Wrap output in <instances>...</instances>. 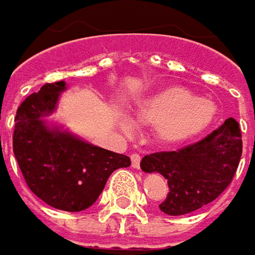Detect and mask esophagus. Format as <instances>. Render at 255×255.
<instances>
[{
	"mask_svg": "<svg viewBox=\"0 0 255 255\" xmlns=\"http://www.w3.org/2000/svg\"><path fill=\"white\" fill-rule=\"evenodd\" d=\"M139 162H141V156H139V155L138 154L131 155V165H132V168L138 169V168H139Z\"/></svg>",
	"mask_w": 255,
	"mask_h": 255,
	"instance_id": "1",
	"label": "esophagus"
}]
</instances>
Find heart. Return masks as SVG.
<instances>
[{
    "label": "heart",
    "mask_w": 255,
    "mask_h": 255,
    "mask_svg": "<svg viewBox=\"0 0 255 255\" xmlns=\"http://www.w3.org/2000/svg\"><path fill=\"white\" fill-rule=\"evenodd\" d=\"M217 110L210 100L200 99L180 86H169L144 96L134 107L138 123L154 126L165 142H178L196 135L215 120ZM129 127V121H126Z\"/></svg>",
    "instance_id": "obj_1"
}]
</instances>
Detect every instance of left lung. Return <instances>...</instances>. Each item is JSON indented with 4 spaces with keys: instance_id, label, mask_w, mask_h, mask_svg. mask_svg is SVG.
Listing matches in <instances>:
<instances>
[{
    "instance_id": "1",
    "label": "left lung",
    "mask_w": 255,
    "mask_h": 255,
    "mask_svg": "<svg viewBox=\"0 0 255 255\" xmlns=\"http://www.w3.org/2000/svg\"><path fill=\"white\" fill-rule=\"evenodd\" d=\"M243 152L242 129L234 119L178 151L145 155L144 172H158L168 179L169 193L159 205L169 216L188 215L213 202L232 183Z\"/></svg>"
}]
</instances>
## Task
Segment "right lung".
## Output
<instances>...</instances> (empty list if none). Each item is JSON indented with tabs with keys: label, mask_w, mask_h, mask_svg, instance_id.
Here are the masks:
<instances>
[{
	"label": "right lung",
	"mask_w": 255,
	"mask_h": 255,
	"mask_svg": "<svg viewBox=\"0 0 255 255\" xmlns=\"http://www.w3.org/2000/svg\"><path fill=\"white\" fill-rule=\"evenodd\" d=\"M63 90L65 82L46 83L21 103L15 117L13 155L28 188L40 200L59 210L82 212L97 200L111 173L131 161L127 155L46 126L43 117L55 111Z\"/></svg>",
	"instance_id": "right-lung-1"
}]
</instances>
